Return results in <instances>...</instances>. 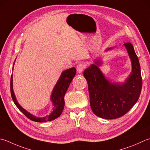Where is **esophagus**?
Instances as JSON below:
<instances>
[{
    "label": "esophagus",
    "instance_id": "obj_1",
    "mask_svg": "<svg viewBox=\"0 0 150 150\" xmlns=\"http://www.w3.org/2000/svg\"><path fill=\"white\" fill-rule=\"evenodd\" d=\"M85 68V64L83 63H80L77 66V71L79 73H81L84 71V69Z\"/></svg>",
    "mask_w": 150,
    "mask_h": 150
}]
</instances>
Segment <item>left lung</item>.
Instances as JSON below:
<instances>
[{
  "mask_svg": "<svg viewBox=\"0 0 150 150\" xmlns=\"http://www.w3.org/2000/svg\"><path fill=\"white\" fill-rule=\"evenodd\" d=\"M131 60L132 72L124 84L108 81L98 67L99 62L84 70L90 95L91 108L96 116L111 120L118 118L127 113L139 99L142 86L139 60L133 46L125 43Z\"/></svg>",
  "mask_w": 150,
  "mask_h": 150,
  "instance_id": "obj_1",
  "label": "left lung"
}]
</instances>
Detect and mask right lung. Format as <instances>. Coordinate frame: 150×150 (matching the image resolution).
Masks as SVG:
<instances>
[{
    "label": "right lung",
    "instance_id": "1",
    "mask_svg": "<svg viewBox=\"0 0 150 150\" xmlns=\"http://www.w3.org/2000/svg\"><path fill=\"white\" fill-rule=\"evenodd\" d=\"M75 74L76 69L75 67H71L69 69L65 70L62 73L60 79H58L57 83L54 86L53 91H52L51 99L52 101V103H53L54 108L52 112L49 116H46L44 118L35 117L20 106L18 102L16 100V96H15L13 93L12 75L11 76L10 81V92L11 98H12L15 105L21 110V112L24 114V115L27 117L28 119L36 122H45L47 121H51V120H53L57 118L58 117H59L62 112L64 104H65V103H64V96H65L66 91L68 88L71 82L72 81L73 78L75 77Z\"/></svg>",
    "mask_w": 150,
    "mask_h": 150
}]
</instances>
